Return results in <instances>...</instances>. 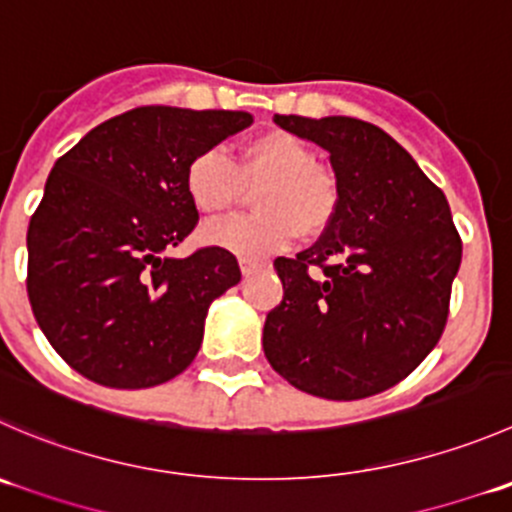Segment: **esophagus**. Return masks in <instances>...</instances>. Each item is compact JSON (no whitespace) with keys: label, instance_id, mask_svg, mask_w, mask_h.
Returning <instances> with one entry per match:
<instances>
[{"label":"esophagus","instance_id":"esophagus-1","mask_svg":"<svg viewBox=\"0 0 512 512\" xmlns=\"http://www.w3.org/2000/svg\"><path fill=\"white\" fill-rule=\"evenodd\" d=\"M260 262L257 260H250V257H240V270H242V275H252V272H257L260 270Z\"/></svg>","mask_w":512,"mask_h":512}]
</instances>
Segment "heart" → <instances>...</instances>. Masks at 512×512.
Returning a JSON list of instances; mask_svg holds the SVG:
<instances>
[{"mask_svg": "<svg viewBox=\"0 0 512 512\" xmlns=\"http://www.w3.org/2000/svg\"><path fill=\"white\" fill-rule=\"evenodd\" d=\"M241 175L260 185L252 192L255 212L207 225L200 232L210 247L242 257H265L295 242L320 237L332 225L340 205V187L327 167L317 165L305 140L287 130H265L242 145L232 162L220 150H200L185 167V192L200 215L217 217L240 200Z\"/></svg>", "mask_w": 512, "mask_h": 512, "instance_id": "obj_1", "label": "heart"}]
</instances>
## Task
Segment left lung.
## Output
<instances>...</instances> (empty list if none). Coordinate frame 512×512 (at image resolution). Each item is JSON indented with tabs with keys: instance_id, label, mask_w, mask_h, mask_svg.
<instances>
[{
	"instance_id": "1",
	"label": "left lung",
	"mask_w": 512,
	"mask_h": 512,
	"mask_svg": "<svg viewBox=\"0 0 512 512\" xmlns=\"http://www.w3.org/2000/svg\"><path fill=\"white\" fill-rule=\"evenodd\" d=\"M330 152L340 205L320 240L277 257L282 302L262 347L302 393L360 400L398 385L438 345L463 242L448 200L380 127L275 114Z\"/></svg>"
}]
</instances>
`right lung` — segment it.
<instances>
[{"mask_svg":"<svg viewBox=\"0 0 512 512\" xmlns=\"http://www.w3.org/2000/svg\"><path fill=\"white\" fill-rule=\"evenodd\" d=\"M250 124L247 112L152 104L107 119L54 162L29 220L27 295L79 375L140 390L195 360L207 310L240 282V265L220 247L167 255L200 220L185 167Z\"/></svg>","mask_w":512,"mask_h":512,"instance_id":"right-lung-1","label":"right lung"}]
</instances>
